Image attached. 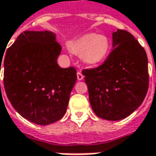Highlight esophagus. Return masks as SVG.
Returning <instances> with one entry per match:
<instances>
[{
    "instance_id": "esophagus-1",
    "label": "esophagus",
    "mask_w": 156,
    "mask_h": 156,
    "mask_svg": "<svg viewBox=\"0 0 156 156\" xmlns=\"http://www.w3.org/2000/svg\"><path fill=\"white\" fill-rule=\"evenodd\" d=\"M83 78H84V76L82 75V73H81V71H78V72H77V79H78V81L83 80Z\"/></svg>"
}]
</instances>
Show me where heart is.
Instances as JSON below:
<instances>
[{
	"instance_id": "heart-1",
	"label": "heart",
	"mask_w": 156,
	"mask_h": 156,
	"mask_svg": "<svg viewBox=\"0 0 156 156\" xmlns=\"http://www.w3.org/2000/svg\"><path fill=\"white\" fill-rule=\"evenodd\" d=\"M72 49L81 55L85 64L93 66L104 61L110 49V42L106 35L87 34L75 41Z\"/></svg>"
}]
</instances>
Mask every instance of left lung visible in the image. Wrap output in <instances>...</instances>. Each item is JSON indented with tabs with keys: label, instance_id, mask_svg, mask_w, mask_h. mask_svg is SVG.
Returning <instances> with one entry per match:
<instances>
[{
	"label": "left lung",
	"instance_id": "left-lung-1",
	"mask_svg": "<svg viewBox=\"0 0 156 156\" xmlns=\"http://www.w3.org/2000/svg\"><path fill=\"white\" fill-rule=\"evenodd\" d=\"M113 50L104 63L82 71L94 113L108 121L130 115L142 103L148 87L147 57L129 32L112 34Z\"/></svg>",
	"mask_w": 156,
	"mask_h": 156
}]
</instances>
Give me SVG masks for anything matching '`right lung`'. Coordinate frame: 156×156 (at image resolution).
I'll list each match as a JSON object with an SVG mask.
<instances>
[{"mask_svg":"<svg viewBox=\"0 0 156 156\" xmlns=\"http://www.w3.org/2000/svg\"><path fill=\"white\" fill-rule=\"evenodd\" d=\"M61 51L55 33L25 31L5 55L3 82L9 101L23 118L38 125L55 122L65 115L77 80L75 68L58 65Z\"/></svg>","mask_w":156,"mask_h":156,"instance_id":"1","label":"right lung"}]
</instances>
